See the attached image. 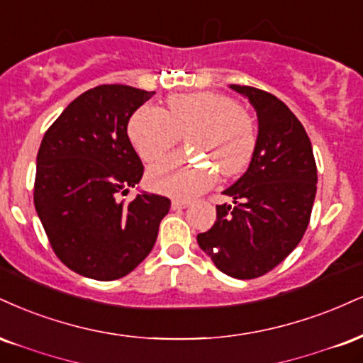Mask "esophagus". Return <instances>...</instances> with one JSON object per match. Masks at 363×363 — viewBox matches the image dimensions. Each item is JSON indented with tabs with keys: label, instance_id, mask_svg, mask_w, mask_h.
Returning a JSON list of instances; mask_svg holds the SVG:
<instances>
[{
	"label": "esophagus",
	"instance_id": "esophagus-1",
	"mask_svg": "<svg viewBox=\"0 0 363 363\" xmlns=\"http://www.w3.org/2000/svg\"><path fill=\"white\" fill-rule=\"evenodd\" d=\"M172 209H184L189 206V201H184V199H172Z\"/></svg>",
	"mask_w": 363,
	"mask_h": 363
}]
</instances>
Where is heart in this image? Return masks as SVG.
I'll use <instances>...</instances> for the list:
<instances>
[{"label":"heart","mask_w":363,"mask_h":363,"mask_svg":"<svg viewBox=\"0 0 363 363\" xmlns=\"http://www.w3.org/2000/svg\"><path fill=\"white\" fill-rule=\"evenodd\" d=\"M186 135L187 147L208 155L223 176L247 167L255 150V130L250 116L228 96L198 91L174 94L167 111L143 106L128 125L135 150L148 164L157 162ZM216 169L204 162L172 155L148 170V186L172 198H193L215 182Z\"/></svg>","instance_id":"obj_1"}]
</instances>
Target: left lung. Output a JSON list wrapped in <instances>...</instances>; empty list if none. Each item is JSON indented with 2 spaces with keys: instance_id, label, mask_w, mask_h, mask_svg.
<instances>
[{
  "instance_id": "left-lung-1",
  "label": "left lung",
  "mask_w": 363,
  "mask_h": 363,
  "mask_svg": "<svg viewBox=\"0 0 363 363\" xmlns=\"http://www.w3.org/2000/svg\"><path fill=\"white\" fill-rule=\"evenodd\" d=\"M247 96L259 135L247 172L223 191L233 206H216V221L198 235L203 252L226 276L255 279L298 247L316 196V162L309 137L289 108L267 91L231 84Z\"/></svg>"
}]
</instances>
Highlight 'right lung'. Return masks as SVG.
<instances>
[{"mask_svg": "<svg viewBox=\"0 0 363 363\" xmlns=\"http://www.w3.org/2000/svg\"><path fill=\"white\" fill-rule=\"evenodd\" d=\"M155 93L101 84L77 96L49 126L37 154L33 203L52 250L96 281L130 274L154 248L170 199L120 201L143 176L126 126Z\"/></svg>", "mask_w": 363, "mask_h": 363, "instance_id": "1", "label": "right lung"}]
</instances>
